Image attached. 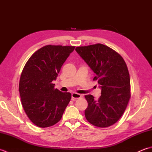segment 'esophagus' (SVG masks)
I'll return each mask as SVG.
<instances>
[{
    "mask_svg": "<svg viewBox=\"0 0 152 152\" xmlns=\"http://www.w3.org/2000/svg\"><path fill=\"white\" fill-rule=\"evenodd\" d=\"M82 97V95L79 94V93H73L72 94V101H75L77 99H80Z\"/></svg>",
    "mask_w": 152,
    "mask_h": 152,
    "instance_id": "esophagus-1",
    "label": "esophagus"
}]
</instances>
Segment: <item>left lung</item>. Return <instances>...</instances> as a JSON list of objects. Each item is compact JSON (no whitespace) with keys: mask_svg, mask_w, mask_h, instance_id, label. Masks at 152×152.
<instances>
[{"mask_svg":"<svg viewBox=\"0 0 152 152\" xmlns=\"http://www.w3.org/2000/svg\"><path fill=\"white\" fill-rule=\"evenodd\" d=\"M76 51L95 73L93 80L101 88L96 101L93 95H85L88 103L85 110L87 120L96 127H110L124 114L131 97L127 64L118 52L101 44L79 46Z\"/></svg>","mask_w":152,"mask_h":152,"instance_id":"1","label":"left lung"}]
</instances>
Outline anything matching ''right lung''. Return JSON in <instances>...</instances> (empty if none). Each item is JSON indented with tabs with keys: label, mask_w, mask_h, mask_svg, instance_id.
Returning a JSON list of instances; mask_svg holds the SVG:
<instances>
[{
	"label": "right lung",
	"mask_w": 152,
	"mask_h": 152,
	"mask_svg": "<svg viewBox=\"0 0 152 152\" xmlns=\"http://www.w3.org/2000/svg\"><path fill=\"white\" fill-rule=\"evenodd\" d=\"M74 48L46 45L32 55L22 70L19 83L21 104L28 118L38 127L56 124L69 104L70 93L56 89L52 82Z\"/></svg>",
	"instance_id": "1"
}]
</instances>
